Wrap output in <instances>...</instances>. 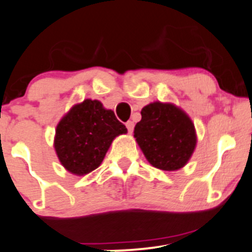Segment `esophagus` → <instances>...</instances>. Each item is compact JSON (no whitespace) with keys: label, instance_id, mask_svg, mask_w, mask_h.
Masks as SVG:
<instances>
[{"label":"esophagus","instance_id":"esophagus-1","mask_svg":"<svg viewBox=\"0 0 252 252\" xmlns=\"http://www.w3.org/2000/svg\"><path fill=\"white\" fill-rule=\"evenodd\" d=\"M126 127H127V129H128L129 133H132V131H133V127H134L133 121H128V123H126Z\"/></svg>","mask_w":252,"mask_h":252}]
</instances>
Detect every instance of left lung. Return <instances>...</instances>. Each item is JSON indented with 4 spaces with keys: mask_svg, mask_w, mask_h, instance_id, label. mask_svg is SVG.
I'll list each match as a JSON object with an SVG mask.
<instances>
[{
    "mask_svg": "<svg viewBox=\"0 0 252 252\" xmlns=\"http://www.w3.org/2000/svg\"><path fill=\"white\" fill-rule=\"evenodd\" d=\"M133 137L149 164L165 171L184 168L197 143L190 116L171 103L153 101L141 111Z\"/></svg>",
    "mask_w": 252,
    "mask_h": 252,
    "instance_id": "1",
    "label": "left lung"
}]
</instances>
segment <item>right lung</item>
Masks as SVG:
<instances>
[{
    "label": "right lung",
    "instance_id": "obj_1",
    "mask_svg": "<svg viewBox=\"0 0 252 252\" xmlns=\"http://www.w3.org/2000/svg\"><path fill=\"white\" fill-rule=\"evenodd\" d=\"M127 133L124 124L99 100L74 104L57 124L54 148L68 173L83 176L95 170L114 139Z\"/></svg>",
    "mask_w": 252,
    "mask_h": 252
}]
</instances>
